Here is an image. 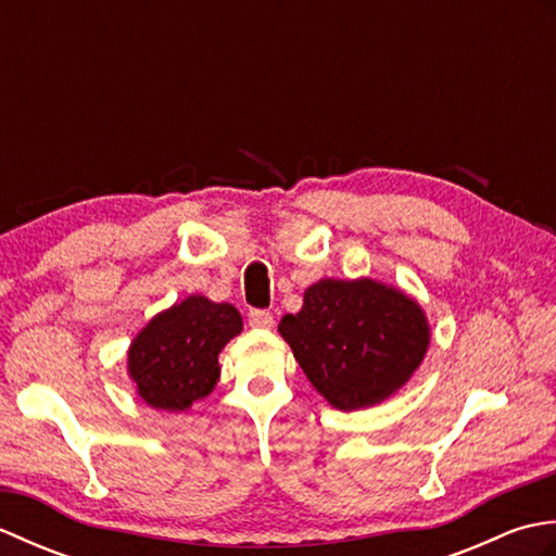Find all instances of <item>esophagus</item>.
I'll return each mask as SVG.
<instances>
[{
	"instance_id": "obj_1",
	"label": "esophagus",
	"mask_w": 556,
	"mask_h": 556,
	"mask_svg": "<svg viewBox=\"0 0 556 556\" xmlns=\"http://www.w3.org/2000/svg\"><path fill=\"white\" fill-rule=\"evenodd\" d=\"M248 325L255 329H271L275 327V317H271L269 311H251L248 313Z\"/></svg>"
}]
</instances>
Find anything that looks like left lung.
Wrapping results in <instances>:
<instances>
[{"mask_svg":"<svg viewBox=\"0 0 556 556\" xmlns=\"http://www.w3.org/2000/svg\"><path fill=\"white\" fill-rule=\"evenodd\" d=\"M287 339L305 377L339 410L375 406L404 387L430 344V325L404 291L375 279H320L303 308L285 315Z\"/></svg>","mask_w":556,"mask_h":556,"instance_id":"1","label":"left lung"}]
</instances>
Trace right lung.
Returning a JSON list of instances; mask_svg holds the SVG:
<instances>
[{"label": "right lung", "mask_w": 556, "mask_h": 556, "mask_svg": "<svg viewBox=\"0 0 556 556\" xmlns=\"http://www.w3.org/2000/svg\"><path fill=\"white\" fill-rule=\"evenodd\" d=\"M231 303L188 296L140 329L128 349V375L138 396L157 410H186L219 380V351L241 334Z\"/></svg>", "instance_id": "obj_1"}]
</instances>
